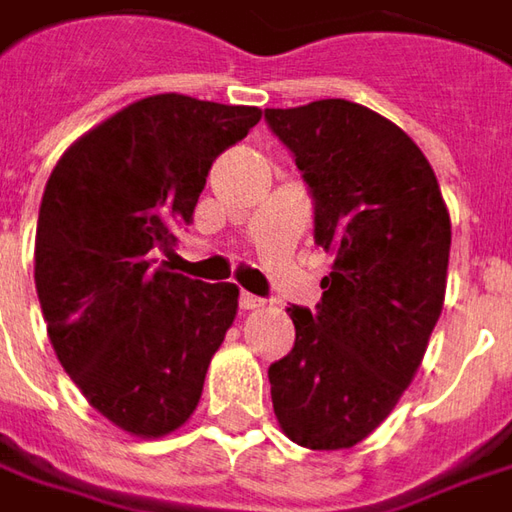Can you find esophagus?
I'll list each match as a JSON object with an SVG mask.
<instances>
[{
  "mask_svg": "<svg viewBox=\"0 0 512 512\" xmlns=\"http://www.w3.org/2000/svg\"><path fill=\"white\" fill-rule=\"evenodd\" d=\"M239 307L242 310H259V307H264V298L253 296V293H242L239 296Z\"/></svg>",
  "mask_w": 512,
  "mask_h": 512,
  "instance_id": "esophagus-1",
  "label": "esophagus"
}]
</instances>
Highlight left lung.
<instances>
[{"label":"left lung","instance_id":"1","mask_svg":"<svg viewBox=\"0 0 512 512\" xmlns=\"http://www.w3.org/2000/svg\"><path fill=\"white\" fill-rule=\"evenodd\" d=\"M335 256L321 304L290 307L296 344L270 377L281 431L312 451L366 440L423 363L445 301L451 216L434 168L392 120L344 98L264 109Z\"/></svg>","mask_w":512,"mask_h":512}]
</instances>
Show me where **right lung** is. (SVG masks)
Returning <instances> with one entry per match:
<instances>
[{
  "label": "right lung",
  "instance_id": "add662e5",
  "mask_svg": "<svg viewBox=\"0 0 512 512\" xmlns=\"http://www.w3.org/2000/svg\"><path fill=\"white\" fill-rule=\"evenodd\" d=\"M262 109L166 92L78 137L53 168L36 225V293L64 372L135 437L194 414L239 307L236 284L171 273L174 248L219 154Z\"/></svg>",
  "mask_w": 512,
  "mask_h": 512
}]
</instances>
